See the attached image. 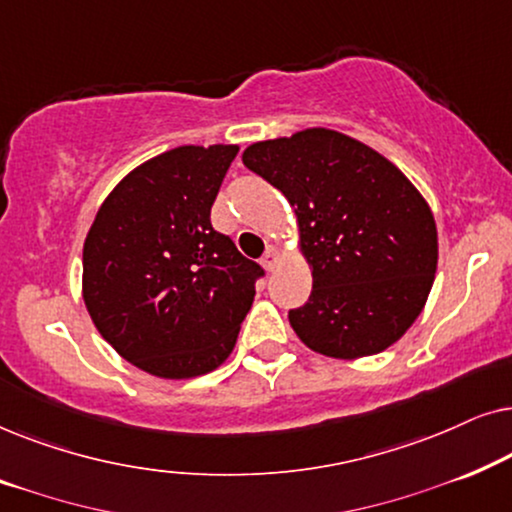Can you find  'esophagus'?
I'll use <instances>...</instances> for the list:
<instances>
[{
    "label": "esophagus",
    "instance_id": "1",
    "mask_svg": "<svg viewBox=\"0 0 512 512\" xmlns=\"http://www.w3.org/2000/svg\"><path fill=\"white\" fill-rule=\"evenodd\" d=\"M277 261H279V251H277V247H270L265 249V254H263V258H261V263H263V268L265 270H275V265H277Z\"/></svg>",
    "mask_w": 512,
    "mask_h": 512
}]
</instances>
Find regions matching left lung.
Masks as SVG:
<instances>
[{
	"mask_svg": "<svg viewBox=\"0 0 512 512\" xmlns=\"http://www.w3.org/2000/svg\"><path fill=\"white\" fill-rule=\"evenodd\" d=\"M242 163L296 209L312 293L289 310L298 338L333 359L382 352L419 317L438 263L426 200L387 158L312 128L251 144Z\"/></svg>",
	"mask_w": 512,
	"mask_h": 512,
	"instance_id": "1",
	"label": "left lung"
}]
</instances>
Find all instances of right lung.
<instances>
[{
    "instance_id": "obj_1",
    "label": "right lung",
    "mask_w": 512,
    "mask_h": 512,
    "mask_svg": "<svg viewBox=\"0 0 512 512\" xmlns=\"http://www.w3.org/2000/svg\"><path fill=\"white\" fill-rule=\"evenodd\" d=\"M240 146H179L130 172L83 244V300L102 338L158 377L205 375L233 352L265 270L214 230Z\"/></svg>"
}]
</instances>
